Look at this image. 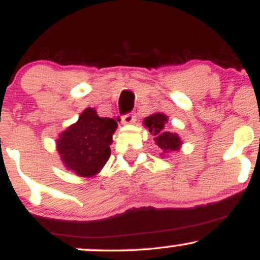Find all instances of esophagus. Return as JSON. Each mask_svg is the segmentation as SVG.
<instances>
[{
  "instance_id": "obj_1",
  "label": "esophagus",
  "mask_w": 260,
  "mask_h": 260,
  "mask_svg": "<svg viewBox=\"0 0 260 260\" xmlns=\"http://www.w3.org/2000/svg\"><path fill=\"white\" fill-rule=\"evenodd\" d=\"M136 121V116L133 113H128V115H124L122 117V123L123 124H132Z\"/></svg>"
}]
</instances>
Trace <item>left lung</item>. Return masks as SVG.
I'll return each mask as SVG.
<instances>
[{
    "instance_id": "1",
    "label": "left lung",
    "mask_w": 260,
    "mask_h": 260,
    "mask_svg": "<svg viewBox=\"0 0 260 260\" xmlns=\"http://www.w3.org/2000/svg\"><path fill=\"white\" fill-rule=\"evenodd\" d=\"M169 117L162 112H155L153 115L144 118V124L149 132L155 137V144L162 151V155H168L174 151H178L182 147V140L177 133H171L165 129V124L168 123Z\"/></svg>"
}]
</instances>
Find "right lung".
Here are the masks:
<instances>
[{
    "label": "right lung",
    "instance_id": "right-lung-1",
    "mask_svg": "<svg viewBox=\"0 0 260 260\" xmlns=\"http://www.w3.org/2000/svg\"><path fill=\"white\" fill-rule=\"evenodd\" d=\"M117 128L113 118L100 117L92 107L80 113L78 121L59 133L56 148L64 168L80 177H94L109 160L112 136Z\"/></svg>",
    "mask_w": 260,
    "mask_h": 260
}]
</instances>
